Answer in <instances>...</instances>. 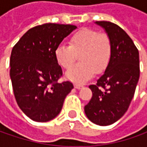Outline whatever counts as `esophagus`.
<instances>
[{
    "label": "esophagus",
    "mask_w": 147,
    "mask_h": 147,
    "mask_svg": "<svg viewBox=\"0 0 147 147\" xmlns=\"http://www.w3.org/2000/svg\"><path fill=\"white\" fill-rule=\"evenodd\" d=\"M74 88H76V89H81V88L83 87V85H82V84H79V83H74Z\"/></svg>",
    "instance_id": "1"
}]
</instances>
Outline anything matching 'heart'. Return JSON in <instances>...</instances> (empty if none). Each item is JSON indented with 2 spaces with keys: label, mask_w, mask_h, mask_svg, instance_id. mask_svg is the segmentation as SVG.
Masks as SVG:
<instances>
[{
  "label": "heart",
  "mask_w": 147,
  "mask_h": 147,
  "mask_svg": "<svg viewBox=\"0 0 147 147\" xmlns=\"http://www.w3.org/2000/svg\"><path fill=\"white\" fill-rule=\"evenodd\" d=\"M55 58L61 67L70 69L80 55L82 64L76 65L66 73V77L74 82H86L93 76L95 70L102 72L110 63L112 42L105 33L82 29L74 33L69 40V46L60 45L55 49Z\"/></svg>",
  "instance_id": "obj_1"
}]
</instances>
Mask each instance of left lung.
<instances>
[{"instance_id": "left-lung-1", "label": "left lung", "mask_w": 147, "mask_h": 147, "mask_svg": "<svg viewBox=\"0 0 147 147\" xmlns=\"http://www.w3.org/2000/svg\"><path fill=\"white\" fill-rule=\"evenodd\" d=\"M95 24L105 29L112 42V55L104 74L90 85L92 96L84 111L100 126L118 121L127 111L140 76L139 52L133 40L119 26L107 21Z\"/></svg>"}]
</instances>
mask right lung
I'll return each instance as SVG.
<instances>
[{"instance_id":"add662e5","label":"right lung","mask_w":147,"mask_h":147,"mask_svg":"<svg viewBox=\"0 0 147 147\" xmlns=\"http://www.w3.org/2000/svg\"><path fill=\"white\" fill-rule=\"evenodd\" d=\"M77 28L70 24H44L29 29L12 49L9 76L21 110L36 122L58 115L66 96L74 88L69 81L58 82L62 69L55 49Z\"/></svg>"}]
</instances>
